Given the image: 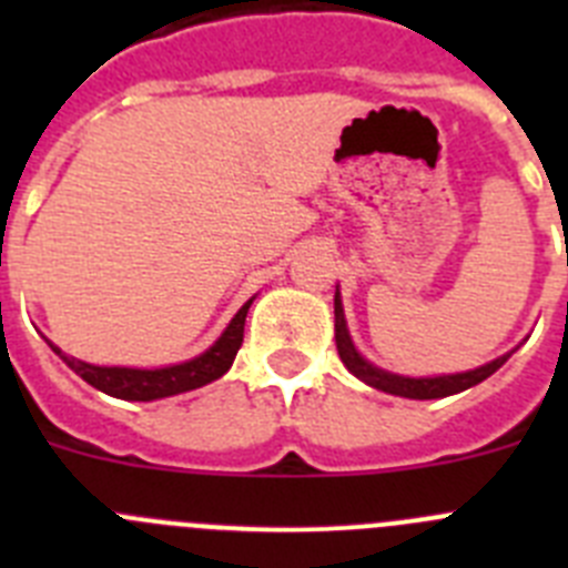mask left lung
I'll return each instance as SVG.
<instances>
[{
    "mask_svg": "<svg viewBox=\"0 0 568 568\" xmlns=\"http://www.w3.org/2000/svg\"><path fill=\"white\" fill-rule=\"evenodd\" d=\"M335 346H338V355L341 361H344L346 369H349L358 381H364L366 386L381 389V393L400 395V398H415V400H433V398H446V395L464 393V389H469V386L489 378L491 373H498L500 366L509 361V355L515 353V349H511V353L500 355V358L489 361V364L478 366V369H469V373L433 375V378H409V375L389 373V369L375 366L373 361H366L364 355L355 349L353 335H349V329H346L344 304H341L338 287H335Z\"/></svg>",
    "mask_w": 568,
    "mask_h": 568,
    "instance_id": "1",
    "label": "left lung"
}]
</instances>
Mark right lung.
I'll list each match as a JSON object with an SVG mask.
<instances>
[{"label":"right lung","instance_id":"obj_1","mask_svg":"<svg viewBox=\"0 0 568 568\" xmlns=\"http://www.w3.org/2000/svg\"><path fill=\"white\" fill-rule=\"evenodd\" d=\"M253 298L233 315L224 333L213 341V346H207L202 355L195 358L182 361V364L170 366H155V369H139V366H99L88 364V361H79L73 355H64L57 344H50V349L64 361V364L79 375V378L88 381L90 386H97L99 393L113 395V398L122 400H159L170 398V395L190 393V389H199V386L210 384V381L222 378L233 366L235 353H239L241 341H244V321H247V310Z\"/></svg>","mask_w":568,"mask_h":568}]
</instances>
